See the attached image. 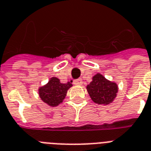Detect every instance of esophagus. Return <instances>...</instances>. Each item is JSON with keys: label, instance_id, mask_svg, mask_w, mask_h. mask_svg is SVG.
Returning a JSON list of instances; mask_svg holds the SVG:
<instances>
[{"label": "esophagus", "instance_id": "esophagus-1", "mask_svg": "<svg viewBox=\"0 0 151 151\" xmlns=\"http://www.w3.org/2000/svg\"><path fill=\"white\" fill-rule=\"evenodd\" d=\"M73 85H82V80L81 79V78H79V79H76V80L73 81Z\"/></svg>", "mask_w": 151, "mask_h": 151}]
</instances>
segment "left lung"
Masks as SVG:
<instances>
[{"mask_svg": "<svg viewBox=\"0 0 151 151\" xmlns=\"http://www.w3.org/2000/svg\"><path fill=\"white\" fill-rule=\"evenodd\" d=\"M87 91L94 103L107 105L117 96L118 88L116 83L111 82L102 74L97 73L92 78V82L87 85Z\"/></svg>", "mask_w": 151, "mask_h": 151, "instance_id": "left-lung-1", "label": "left lung"}]
</instances>
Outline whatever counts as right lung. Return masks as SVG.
<instances>
[{"label":"right lung","instance_id":"obj_1","mask_svg":"<svg viewBox=\"0 0 151 151\" xmlns=\"http://www.w3.org/2000/svg\"><path fill=\"white\" fill-rule=\"evenodd\" d=\"M70 87V82L63 84L60 82L59 78L53 77L45 85L39 88V96L44 103L51 106H56L65 99L67 90Z\"/></svg>","mask_w":151,"mask_h":151}]
</instances>
